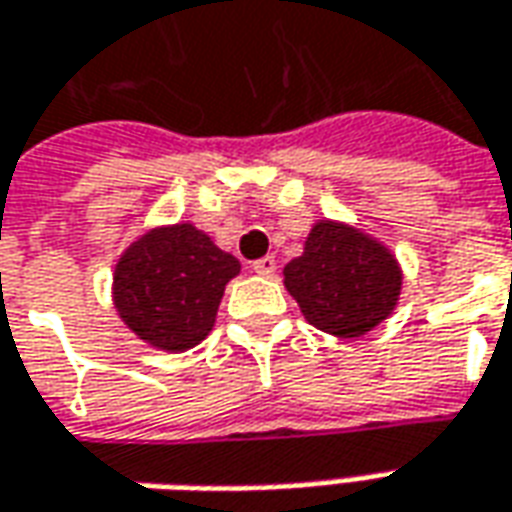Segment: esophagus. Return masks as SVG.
Segmentation results:
<instances>
[{"mask_svg": "<svg viewBox=\"0 0 512 512\" xmlns=\"http://www.w3.org/2000/svg\"><path fill=\"white\" fill-rule=\"evenodd\" d=\"M250 267H253V273H259V276H273V273H276V256H262V259H256Z\"/></svg>", "mask_w": 512, "mask_h": 512, "instance_id": "esophagus-1", "label": "esophagus"}]
</instances>
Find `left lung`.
Returning <instances> with one entry per match:
<instances>
[{"label":"left lung","instance_id":"1","mask_svg":"<svg viewBox=\"0 0 512 512\" xmlns=\"http://www.w3.org/2000/svg\"><path fill=\"white\" fill-rule=\"evenodd\" d=\"M284 284L312 327L358 338L389 318L403 276L375 239L324 219L307 236L304 253L284 267Z\"/></svg>","mask_w":512,"mask_h":512}]
</instances>
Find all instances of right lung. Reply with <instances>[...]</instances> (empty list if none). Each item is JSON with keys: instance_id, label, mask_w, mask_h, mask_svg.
<instances>
[{"instance_id": "add662e5", "label": "right lung", "mask_w": 512, "mask_h": 512, "mask_svg": "<svg viewBox=\"0 0 512 512\" xmlns=\"http://www.w3.org/2000/svg\"><path fill=\"white\" fill-rule=\"evenodd\" d=\"M239 262L194 225L149 231L115 267V307L146 344L185 352L214 327Z\"/></svg>"}]
</instances>
